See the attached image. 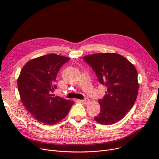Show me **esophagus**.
<instances>
[{
  "mask_svg": "<svg viewBox=\"0 0 159 159\" xmlns=\"http://www.w3.org/2000/svg\"><path fill=\"white\" fill-rule=\"evenodd\" d=\"M80 102L84 103V104H88L89 103V100L88 99H85L84 100H80Z\"/></svg>",
  "mask_w": 159,
  "mask_h": 159,
  "instance_id": "esophagus-1",
  "label": "esophagus"
}]
</instances>
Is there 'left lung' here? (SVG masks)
I'll list each match as a JSON object with an SVG mask.
<instances>
[{
    "label": "left lung",
    "instance_id": "8db88e82",
    "mask_svg": "<svg viewBox=\"0 0 159 159\" xmlns=\"http://www.w3.org/2000/svg\"><path fill=\"white\" fill-rule=\"evenodd\" d=\"M97 75L99 82L107 88L99 99L101 111L94 119L108 125L121 120L135 102L139 84L137 71L125 57L116 53H99L84 57Z\"/></svg>",
    "mask_w": 159,
    "mask_h": 159
}]
</instances>
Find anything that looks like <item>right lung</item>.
I'll list each match as a JSON object with an SVG mask.
<instances>
[{
    "label": "right lung",
    "instance_id": "add662e5",
    "mask_svg": "<svg viewBox=\"0 0 159 159\" xmlns=\"http://www.w3.org/2000/svg\"><path fill=\"white\" fill-rule=\"evenodd\" d=\"M68 57L50 54L28 61L18 79V89L22 103L37 121L52 125L61 121L73 101L52 94L57 88L56 76Z\"/></svg>",
    "mask_w": 159,
    "mask_h": 159
}]
</instances>
